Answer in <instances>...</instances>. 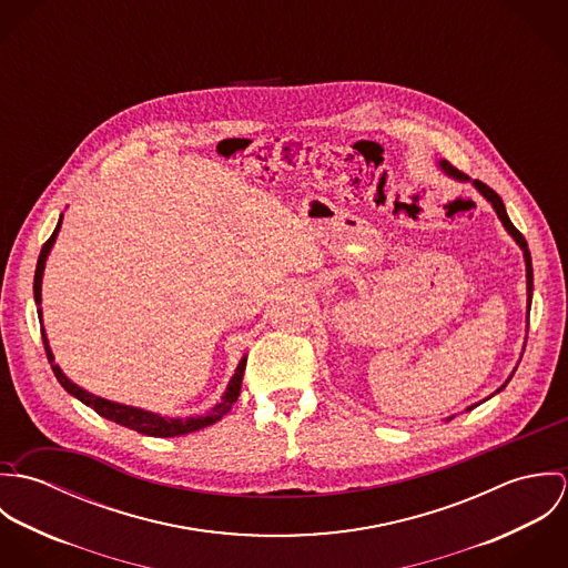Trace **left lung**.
<instances>
[{
	"label": "left lung",
	"mask_w": 568,
	"mask_h": 568,
	"mask_svg": "<svg viewBox=\"0 0 568 568\" xmlns=\"http://www.w3.org/2000/svg\"><path fill=\"white\" fill-rule=\"evenodd\" d=\"M439 165H442V170L448 174V176H453V179H459V181H468V174H464L462 170H457L455 165H450L448 162H439ZM473 185L486 196L487 201L491 203V207H494V212H496V216L500 219V223H503V227L507 230V234L516 241V244L523 248V255H525V266H527V317H529V308H531V293H534V268H531V253H529V246H527V241H525V236L511 225V221H509V216H507V212H505V205H503V201H500V196L489 187V185H486L484 181H479V179H475L473 181ZM516 372V369H514ZM511 381V376L505 381V385L500 387V389H505L507 387V383ZM500 389H496L494 394H498ZM491 394V396H494ZM481 405V403H479ZM477 405L468 406L466 410H473ZM455 415H450L448 419H453Z\"/></svg>",
	"instance_id": "left-lung-1"
}]
</instances>
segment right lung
I'll use <instances>...</instances> for the list:
<instances>
[{
  "label": "right lung",
  "mask_w": 568,
  "mask_h": 568,
  "mask_svg": "<svg viewBox=\"0 0 568 568\" xmlns=\"http://www.w3.org/2000/svg\"><path fill=\"white\" fill-rule=\"evenodd\" d=\"M61 223H63V214L59 219V225L54 230V234L48 239V243L41 246V253H39V260H37V271H34V302L41 304V280H43V268H45V260H48V253L52 248V244L57 241V234L61 230ZM39 313V320H41V308L37 311ZM41 336H43V345H45V354H48V361L52 363V372L57 376V381L61 383V387L72 394L74 398H79L82 405L91 406L98 415L120 424V426H126L131 430H138L142 435H151V437H176V435H187V433H194L199 428H205L214 422H219L223 415L230 413V408L234 406V403L239 400L241 396V387H243L244 367H246V356H243V361L239 363L236 367V374L232 376L225 394H223V400L219 405L214 406L210 413L205 415H192V417H162L160 413H151V410H144V408H138V406L118 405V403H111V400H104L100 396H93L89 392L81 389L79 385H74L63 372L59 365H54V356H52V349H50V343H48V336H45V329L41 327Z\"/></svg>",
  "instance_id": "right-lung-1"
}]
</instances>
